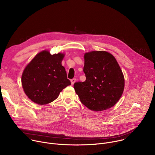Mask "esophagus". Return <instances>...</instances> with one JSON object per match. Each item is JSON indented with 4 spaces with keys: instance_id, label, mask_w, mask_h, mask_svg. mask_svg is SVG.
I'll return each instance as SVG.
<instances>
[{
    "instance_id": "1",
    "label": "esophagus",
    "mask_w": 155,
    "mask_h": 155,
    "mask_svg": "<svg viewBox=\"0 0 155 155\" xmlns=\"http://www.w3.org/2000/svg\"><path fill=\"white\" fill-rule=\"evenodd\" d=\"M71 83H72V84H74V83L76 81V78H72V79L71 80Z\"/></svg>"
}]
</instances>
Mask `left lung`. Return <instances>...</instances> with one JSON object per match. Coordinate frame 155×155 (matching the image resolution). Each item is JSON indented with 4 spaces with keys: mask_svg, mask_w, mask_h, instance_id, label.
Returning <instances> with one entry per match:
<instances>
[{
    "mask_svg": "<svg viewBox=\"0 0 155 155\" xmlns=\"http://www.w3.org/2000/svg\"><path fill=\"white\" fill-rule=\"evenodd\" d=\"M84 81L74 84L81 102L94 111H102L115 105L124 87L123 72L115 57L104 51H93L84 56Z\"/></svg>",
    "mask_w": 155,
    "mask_h": 155,
    "instance_id": "obj_1",
    "label": "left lung"
}]
</instances>
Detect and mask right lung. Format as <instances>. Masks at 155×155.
Masks as SVG:
<instances>
[{
	"instance_id": "add662e5",
	"label": "right lung",
	"mask_w": 155,
	"mask_h": 155,
	"mask_svg": "<svg viewBox=\"0 0 155 155\" xmlns=\"http://www.w3.org/2000/svg\"><path fill=\"white\" fill-rule=\"evenodd\" d=\"M64 56V54L51 55L48 51H43L26 66L21 82L26 94L32 101L40 105L50 103L71 84L61 64Z\"/></svg>"
}]
</instances>
